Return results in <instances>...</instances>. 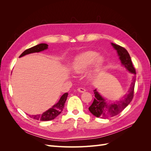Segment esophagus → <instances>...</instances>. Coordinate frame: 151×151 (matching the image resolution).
<instances>
[{"mask_svg":"<svg viewBox=\"0 0 151 151\" xmlns=\"http://www.w3.org/2000/svg\"><path fill=\"white\" fill-rule=\"evenodd\" d=\"M77 91H78L80 93H84L86 91V89L83 88H79L78 89H77Z\"/></svg>","mask_w":151,"mask_h":151,"instance_id":"34e87169","label":"esophagus"}]
</instances>
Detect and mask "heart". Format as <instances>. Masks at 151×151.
<instances>
[{
  "label": "heart",
  "mask_w": 151,
  "mask_h": 151,
  "mask_svg": "<svg viewBox=\"0 0 151 151\" xmlns=\"http://www.w3.org/2000/svg\"><path fill=\"white\" fill-rule=\"evenodd\" d=\"M93 63V65L89 75L91 77H96L101 72L104 65V59L94 51H87L77 55L71 65L72 70L76 74H81Z\"/></svg>",
  "instance_id": "b5f03b06"
}]
</instances>
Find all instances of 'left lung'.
I'll use <instances>...</instances> for the list:
<instances>
[{
    "label": "left lung",
    "mask_w": 151,
    "mask_h": 151,
    "mask_svg": "<svg viewBox=\"0 0 151 151\" xmlns=\"http://www.w3.org/2000/svg\"><path fill=\"white\" fill-rule=\"evenodd\" d=\"M111 45L115 48L119 56L120 60L122 65L124 66L132 74H136L135 68L132 64L131 58L127 50L120 45L111 43ZM135 83V76L134 77L133 82L131 83L129 93L124 96V99L120 101L113 103H109L106 101L99 93L96 89L94 90V99L92 104L89 107L90 112L98 118L101 117L107 118L118 115L132 101L134 97V87Z\"/></svg>",
    "instance_id": "8db88e82"
}]
</instances>
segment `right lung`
<instances>
[{"mask_svg":"<svg viewBox=\"0 0 151 151\" xmlns=\"http://www.w3.org/2000/svg\"><path fill=\"white\" fill-rule=\"evenodd\" d=\"M48 47V45L46 43H41V44L37 45L35 47H33L30 48L26 50L24 52H23L21 53L19 57L24 56L27 54L43 51V50L47 49ZM67 96H68L67 93L63 94L57 103L54 104L51 108H50L47 111L44 112L42 115H32L29 116L32 118H33V119L40 120V121H48V120H52L54 119L55 118H56L59 114L62 111L63 108H64V104L67 100Z\"/></svg>","mask_w":151,"mask_h":151,"instance_id":"add662e5","label":"right lung"}]
</instances>
